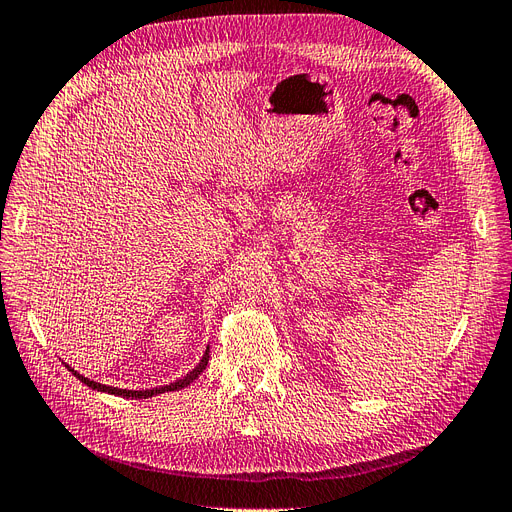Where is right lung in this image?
I'll use <instances>...</instances> for the list:
<instances>
[{"mask_svg": "<svg viewBox=\"0 0 512 512\" xmlns=\"http://www.w3.org/2000/svg\"><path fill=\"white\" fill-rule=\"evenodd\" d=\"M206 364H209V347H206V351H204V355H202V359H200V364H198L196 368H193L191 372H187L185 377H181V379L170 383V385H161V388H153V390H120V388H112V385L96 383V381H92V379H88V377H84V375H79V372L73 370L68 364H64V366H66L68 370H71L73 375H75L81 383H86L88 388H92V390H96V392L114 394V396H122V398H150V396H157V394H163V392H176V390L187 388L189 383H193V381H196V379L200 377V372L206 368Z\"/></svg>", "mask_w": 512, "mask_h": 512, "instance_id": "1", "label": "right lung"}]
</instances>
